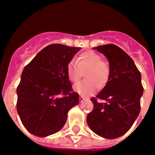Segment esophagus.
<instances>
[{"label":"esophagus","instance_id":"obj_1","mask_svg":"<svg viewBox=\"0 0 155 155\" xmlns=\"http://www.w3.org/2000/svg\"><path fill=\"white\" fill-rule=\"evenodd\" d=\"M85 100V98L83 97V96H82V95H80V96H79V102H83V101Z\"/></svg>","mask_w":155,"mask_h":155}]
</instances>
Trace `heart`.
<instances>
[{
    "label": "heart",
    "instance_id": "obj_1",
    "mask_svg": "<svg viewBox=\"0 0 155 155\" xmlns=\"http://www.w3.org/2000/svg\"><path fill=\"white\" fill-rule=\"evenodd\" d=\"M86 71V80L74 86V90L81 95L93 93L98 86L99 88L104 87L110 76V66L108 62L102 60L100 55L93 51L80 53L77 58V63L75 60H70L66 67L68 77L74 83L79 82L82 72Z\"/></svg>",
    "mask_w": 155,
    "mask_h": 155
}]
</instances>
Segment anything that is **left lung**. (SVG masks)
I'll use <instances>...</instances> for the list:
<instances>
[{"label": "left lung", "instance_id": "8db88e82", "mask_svg": "<svg viewBox=\"0 0 155 155\" xmlns=\"http://www.w3.org/2000/svg\"><path fill=\"white\" fill-rule=\"evenodd\" d=\"M93 49L107 57L110 76L96 97L91 98L94 108L86 121L94 133L114 139L125 134L139 115L144 91L141 73L132 59L115 45H102ZM98 99L105 102H99Z\"/></svg>", "mask_w": 155, "mask_h": 155}]
</instances>
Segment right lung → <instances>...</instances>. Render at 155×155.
<instances>
[{"mask_svg":"<svg viewBox=\"0 0 155 155\" xmlns=\"http://www.w3.org/2000/svg\"><path fill=\"white\" fill-rule=\"evenodd\" d=\"M80 47L49 45L24 67L17 88V110L26 129L38 137L60 131L79 95L73 92L67 64Z\"/></svg>","mask_w":155,"mask_h":155,"instance_id":"obj_1","label":"right lung"}]
</instances>
